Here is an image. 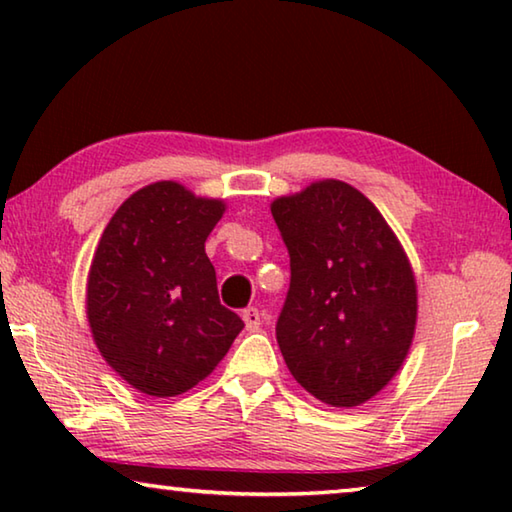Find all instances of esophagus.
<instances>
[{
    "label": "esophagus",
    "instance_id": "34e87169",
    "mask_svg": "<svg viewBox=\"0 0 512 512\" xmlns=\"http://www.w3.org/2000/svg\"><path fill=\"white\" fill-rule=\"evenodd\" d=\"M241 318H244L246 329H250V332H255V329H259V325H262V316H259L257 307H246Z\"/></svg>",
    "mask_w": 512,
    "mask_h": 512
}]
</instances>
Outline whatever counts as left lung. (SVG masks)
<instances>
[{
    "label": "left lung",
    "mask_w": 512,
    "mask_h": 512,
    "mask_svg": "<svg viewBox=\"0 0 512 512\" xmlns=\"http://www.w3.org/2000/svg\"><path fill=\"white\" fill-rule=\"evenodd\" d=\"M291 257L275 336L293 379L339 409L375 397L411 350L418 287L391 225L359 189L316 180L271 203Z\"/></svg>",
    "instance_id": "obj_1"
}]
</instances>
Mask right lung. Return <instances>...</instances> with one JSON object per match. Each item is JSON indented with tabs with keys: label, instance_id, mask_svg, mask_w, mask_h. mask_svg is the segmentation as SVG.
Returning a JSON list of instances; mask_svg holds the SVG:
<instances>
[{
	"label": "right lung",
	"instance_id": "right-lung-1",
	"mask_svg": "<svg viewBox=\"0 0 512 512\" xmlns=\"http://www.w3.org/2000/svg\"><path fill=\"white\" fill-rule=\"evenodd\" d=\"M223 212L221 198L160 180L119 205L94 250L85 289L92 339L108 366L144 395L187 393L244 329L219 302L205 253Z\"/></svg>",
	"mask_w": 512,
	"mask_h": 512
}]
</instances>
